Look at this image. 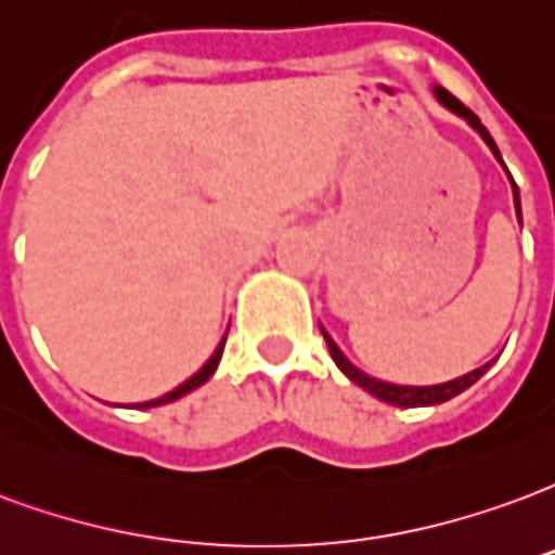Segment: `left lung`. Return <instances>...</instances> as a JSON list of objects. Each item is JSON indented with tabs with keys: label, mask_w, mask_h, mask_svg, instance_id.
Here are the masks:
<instances>
[{
	"label": "left lung",
	"mask_w": 555,
	"mask_h": 555,
	"mask_svg": "<svg viewBox=\"0 0 555 555\" xmlns=\"http://www.w3.org/2000/svg\"><path fill=\"white\" fill-rule=\"evenodd\" d=\"M438 93V100L444 102L447 108L455 111L459 117H465L470 126H474L479 134H482V141L491 146V152H494L496 158H500V150H496L494 138L488 134V129L479 122V117H476L474 111L467 108L465 102H459L453 96V93H447V90H435ZM503 162V158H500ZM512 188H515V208H518V217H520V199H518V184L512 182ZM323 332V330H320ZM323 338H326V347H330V356L335 359V364H338L340 371L347 373V379H352L359 388H364L367 393H373L376 400H382V403H391V405H400V409H414V405H438V403H447V400H453L455 393H462L465 388H470L482 373L491 367V364H482V367H476V371H470L467 376H459V379L453 382H444V385H426V388H414V385H391V382H379L373 379V376H367V373H361L359 367H352L350 361H347V356L335 347V340L323 332Z\"/></svg>",
	"instance_id": "obj_1"
}]
</instances>
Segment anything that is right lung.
I'll return each mask as SVG.
<instances>
[{"mask_svg": "<svg viewBox=\"0 0 555 555\" xmlns=\"http://www.w3.org/2000/svg\"><path fill=\"white\" fill-rule=\"evenodd\" d=\"M223 347H225V338L220 340V347H217V350H215V356H211V359L205 361L203 371H196L194 376H191V379H188V382H182L179 388H173V391H170V393H164V397H158V400H150V403H141V405H138V409H150V405L173 403V400H179V397H184V393H188V391H194V388H199V385H203V382L211 379V373L217 371V364H220V356H223Z\"/></svg>", "mask_w": 555, "mask_h": 555, "instance_id": "add662e5", "label": "right lung"}]
</instances>
